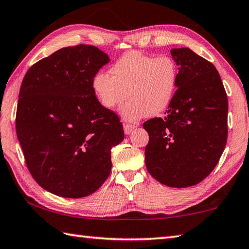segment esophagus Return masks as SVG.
Masks as SVG:
<instances>
[{
  "label": "esophagus",
  "instance_id": "esophagus-1",
  "mask_svg": "<svg viewBox=\"0 0 249 249\" xmlns=\"http://www.w3.org/2000/svg\"><path fill=\"white\" fill-rule=\"evenodd\" d=\"M135 128L134 125H131V124H124V133L128 135V134H130L131 132H132V130Z\"/></svg>",
  "mask_w": 249,
  "mask_h": 249
}]
</instances>
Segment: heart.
<instances>
[{
	"instance_id": "1",
	"label": "heart",
	"mask_w": 249,
	"mask_h": 249,
	"mask_svg": "<svg viewBox=\"0 0 249 249\" xmlns=\"http://www.w3.org/2000/svg\"><path fill=\"white\" fill-rule=\"evenodd\" d=\"M178 67L169 56L153 57L132 51L109 68V74L97 72L91 87L104 108L112 110L129 101L120 110L125 121L137 123L147 115L157 116L170 105L177 91Z\"/></svg>"
}]
</instances>
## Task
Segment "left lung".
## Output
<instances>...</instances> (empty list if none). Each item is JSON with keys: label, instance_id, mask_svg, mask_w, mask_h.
<instances>
[{"label": "left lung", "instance_id": "obj_1", "mask_svg": "<svg viewBox=\"0 0 249 249\" xmlns=\"http://www.w3.org/2000/svg\"><path fill=\"white\" fill-rule=\"evenodd\" d=\"M178 70L177 91L165 118L143 124L149 141L145 165L163 185L189 187L217 166L228 138V96L217 69L193 51H170Z\"/></svg>", "mask_w": 249, "mask_h": 249}]
</instances>
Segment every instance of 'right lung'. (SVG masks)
<instances>
[{
  "mask_svg": "<svg viewBox=\"0 0 249 249\" xmlns=\"http://www.w3.org/2000/svg\"><path fill=\"white\" fill-rule=\"evenodd\" d=\"M108 55L93 45L64 48L41 59L23 78L16 132L37 184L66 198L100 187L111 170L110 149L123 142V124L103 107L91 81Z\"/></svg>",
  "mask_w": 249,
  "mask_h": 249,
  "instance_id": "add662e5",
  "label": "right lung"
}]
</instances>
